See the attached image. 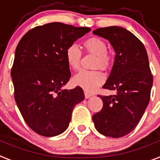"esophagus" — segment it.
<instances>
[{"mask_svg":"<svg viewBox=\"0 0 160 160\" xmlns=\"http://www.w3.org/2000/svg\"><path fill=\"white\" fill-rule=\"evenodd\" d=\"M84 95H85V98H91L92 96H93V94L90 93L89 92L87 91L84 92Z\"/></svg>","mask_w":160,"mask_h":160,"instance_id":"obj_1","label":"esophagus"}]
</instances>
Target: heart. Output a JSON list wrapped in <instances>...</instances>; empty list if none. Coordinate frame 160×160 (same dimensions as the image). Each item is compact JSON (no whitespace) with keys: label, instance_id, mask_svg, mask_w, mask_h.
Returning a JSON list of instances; mask_svg holds the SVG:
<instances>
[{"label":"heart","instance_id":"b5f03b06","mask_svg":"<svg viewBox=\"0 0 160 160\" xmlns=\"http://www.w3.org/2000/svg\"><path fill=\"white\" fill-rule=\"evenodd\" d=\"M86 50L94 55H97L95 68L107 69L111 66L112 58L108 52V46L104 41L99 38H91L87 39L83 43ZM82 51L75 44L69 46L65 52V58L70 68L78 70L81 67ZM105 81V75L99 70L96 71H82L76 74L73 82L77 86L82 88L88 92L94 91Z\"/></svg>","mask_w":160,"mask_h":160}]
</instances>
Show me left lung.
Wrapping results in <instances>:
<instances>
[{
	"label": "left lung",
	"instance_id": "left-lung-1",
	"mask_svg": "<svg viewBox=\"0 0 160 160\" xmlns=\"http://www.w3.org/2000/svg\"><path fill=\"white\" fill-rule=\"evenodd\" d=\"M92 33L109 41L116 52L109 77L102 86L116 90V94L98 95L103 106L92 115V121L100 133L120 138L134 129L149 102L153 75L148 54L141 41L122 27H102Z\"/></svg>",
	"mask_w": 160,
	"mask_h": 160
}]
</instances>
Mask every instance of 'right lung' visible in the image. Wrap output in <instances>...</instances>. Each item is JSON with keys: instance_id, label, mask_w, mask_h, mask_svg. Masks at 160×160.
Masks as SVG:
<instances>
[{"instance_id": "right-lung-1", "label": "right lung", "mask_w": 160, "mask_h": 160, "mask_svg": "<svg viewBox=\"0 0 160 160\" xmlns=\"http://www.w3.org/2000/svg\"><path fill=\"white\" fill-rule=\"evenodd\" d=\"M90 30L52 22L28 31L17 45L11 72L15 100L25 122L40 135L63 133L75 105L84 99L80 87H62L71 78L67 48Z\"/></svg>"}]
</instances>
